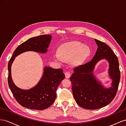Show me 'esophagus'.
Segmentation results:
<instances>
[{
  "instance_id": "esophagus-1",
  "label": "esophagus",
  "mask_w": 126,
  "mask_h": 126,
  "mask_svg": "<svg viewBox=\"0 0 126 126\" xmlns=\"http://www.w3.org/2000/svg\"><path fill=\"white\" fill-rule=\"evenodd\" d=\"M65 78L67 79L69 78L71 76V73L69 72L66 71L65 72Z\"/></svg>"
}]
</instances>
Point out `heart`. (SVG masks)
I'll use <instances>...</instances> for the list:
<instances>
[{
    "instance_id": "obj_1",
    "label": "heart",
    "mask_w": 126,
    "mask_h": 126,
    "mask_svg": "<svg viewBox=\"0 0 126 126\" xmlns=\"http://www.w3.org/2000/svg\"><path fill=\"white\" fill-rule=\"evenodd\" d=\"M90 54V50L78 42H71L62 45L59 48V54L53 53V59L59 62H69L73 66H78L83 63Z\"/></svg>"
}]
</instances>
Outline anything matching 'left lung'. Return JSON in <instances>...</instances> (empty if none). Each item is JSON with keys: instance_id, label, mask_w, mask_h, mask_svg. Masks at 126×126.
Here are the masks:
<instances>
[{"instance_id": "1", "label": "left lung", "mask_w": 126, "mask_h": 126, "mask_svg": "<svg viewBox=\"0 0 126 126\" xmlns=\"http://www.w3.org/2000/svg\"><path fill=\"white\" fill-rule=\"evenodd\" d=\"M98 48L90 62L73 69L70 80L74 99L78 105L84 109H98L107 106L116 95L120 79L119 61L112 50L106 43L94 39ZM106 58L110 63L109 73L113 79L112 87L104 88L93 74L96 63Z\"/></svg>"}]
</instances>
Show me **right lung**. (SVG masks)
I'll list each match as a JSON object with an SVG mask.
<instances>
[{
  "mask_svg": "<svg viewBox=\"0 0 126 126\" xmlns=\"http://www.w3.org/2000/svg\"><path fill=\"white\" fill-rule=\"evenodd\" d=\"M52 38L51 35H42L30 38L19 45L14 52L8 65V83L16 101L25 108L34 110H44L54 102L56 90L61 82L65 78L62 69L45 67L44 74L39 83L30 90L21 89L15 85L11 76V66L15 57L26 51L44 53Z\"/></svg>",
  "mask_w": 126,
  "mask_h": 126,
  "instance_id": "1",
  "label": "right lung"
}]
</instances>
